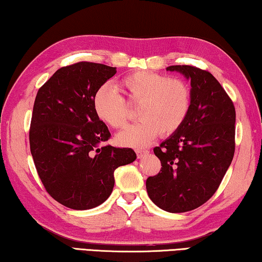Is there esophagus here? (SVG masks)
Listing matches in <instances>:
<instances>
[{"mask_svg": "<svg viewBox=\"0 0 262 262\" xmlns=\"http://www.w3.org/2000/svg\"><path fill=\"white\" fill-rule=\"evenodd\" d=\"M148 154H149V150H147V149H138V150H136L138 159H142V157L148 155Z\"/></svg>", "mask_w": 262, "mask_h": 262, "instance_id": "esophagus-1", "label": "esophagus"}]
</instances>
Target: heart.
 Returning a JSON list of instances; mask_svg holds the SVG:
<instances>
[{
  "instance_id": "obj_1",
  "label": "heart",
  "mask_w": 262,
  "mask_h": 262,
  "mask_svg": "<svg viewBox=\"0 0 262 262\" xmlns=\"http://www.w3.org/2000/svg\"><path fill=\"white\" fill-rule=\"evenodd\" d=\"M120 87L127 100L132 105H138L136 118L140 119L118 135V141L123 146L147 147L157 134H173L188 118L191 91L183 79L151 71H138L123 77ZM93 110L102 122L115 129L127 123L126 101L110 85H102L95 91Z\"/></svg>"
}]
</instances>
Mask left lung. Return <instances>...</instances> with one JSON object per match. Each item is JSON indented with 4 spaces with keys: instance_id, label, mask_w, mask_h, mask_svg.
<instances>
[{
    "instance_id": "1",
    "label": "left lung",
    "mask_w": 262,
    "mask_h": 262,
    "mask_svg": "<svg viewBox=\"0 0 262 262\" xmlns=\"http://www.w3.org/2000/svg\"><path fill=\"white\" fill-rule=\"evenodd\" d=\"M191 80V108L182 127L154 152L160 172L147 178L149 198L171 213L206 203L221 185L235 150V108L212 74L191 65H172Z\"/></svg>"
}]
</instances>
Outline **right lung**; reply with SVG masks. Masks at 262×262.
<instances>
[{"mask_svg":"<svg viewBox=\"0 0 262 262\" xmlns=\"http://www.w3.org/2000/svg\"><path fill=\"white\" fill-rule=\"evenodd\" d=\"M115 73L112 66L79 61L57 70L37 92L31 155L45 190L70 209L102 204L113 191L115 169L136 159L132 148L99 147L111 133L95 115L93 95Z\"/></svg>","mask_w":262,"mask_h":262,"instance_id":"add662e5","label":"right lung"}]
</instances>
